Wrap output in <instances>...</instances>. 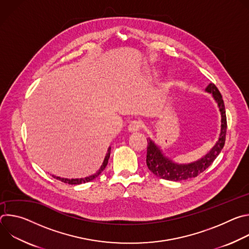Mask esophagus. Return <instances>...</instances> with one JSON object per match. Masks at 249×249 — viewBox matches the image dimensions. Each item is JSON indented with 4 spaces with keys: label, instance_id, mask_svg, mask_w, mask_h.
Listing matches in <instances>:
<instances>
[{
    "label": "esophagus",
    "instance_id": "esophagus-1",
    "mask_svg": "<svg viewBox=\"0 0 249 249\" xmlns=\"http://www.w3.org/2000/svg\"><path fill=\"white\" fill-rule=\"evenodd\" d=\"M141 127H142V124L140 121H137V120H134V121H131L128 125V131L130 133H137L141 130Z\"/></svg>",
    "mask_w": 249,
    "mask_h": 249
}]
</instances>
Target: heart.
Here are the masks:
<instances>
[{
    "label": "heart",
    "instance_id": "obj_1",
    "mask_svg": "<svg viewBox=\"0 0 249 249\" xmlns=\"http://www.w3.org/2000/svg\"><path fill=\"white\" fill-rule=\"evenodd\" d=\"M151 76H153V77H156V76H158L159 75V71L158 70H156V69H152L151 71H150V73H149Z\"/></svg>",
    "mask_w": 249,
    "mask_h": 249
}]
</instances>
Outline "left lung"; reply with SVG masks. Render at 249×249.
<instances>
[{"label": "left lung", "mask_w": 249, "mask_h": 249, "mask_svg": "<svg viewBox=\"0 0 249 249\" xmlns=\"http://www.w3.org/2000/svg\"><path fill=\"white\" fill-rule=\"evenodd\" d=\"M206 91L213 94V97L216 100L219 109L221 112V133L219 140L216 145L212 148V150L204 156L202 159L190 162V163H176L162 154V151L160 149L155 142L149 139L148 149H147V165L149 169L160 178L171 180V181H180L186 180L193 177L198 176L205 169H207L220 155L222 149L225 146L226 134H227V116L225 104L221 92L214 84H210L206 88Z\"/></svg>", "instance_id": "1"}]
</instances>
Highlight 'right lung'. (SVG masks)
I'll return each mask as SVG.
<instances>
[{
	"instance_id": "add662e5",
	"label": "right lung",
	"mask_w": 249,
	"mask_h": 249,
	"mask_svg": "<svg viewBox=\"0 0 249 249\" xmlns=\"http://www.w3.org/2000/svg\"><path fill=\"white\" fill-rule=\"evenodd\" d=\"M110 152H111V147L108 148L107 150V154H106L105 158H104V160L100 166V168L92 175L90 176H88V177H85V178H72V179H69V178H62V177H59V176H55V175H52L54 178L64 182V183H68V184H72V185H77V184H82V183H86V182H89L91 180H93L94 178H96V177L104 170V168L106 167V165H107L108 163V160H109V157H110Z\"/></svg>"
}]
</instances>
